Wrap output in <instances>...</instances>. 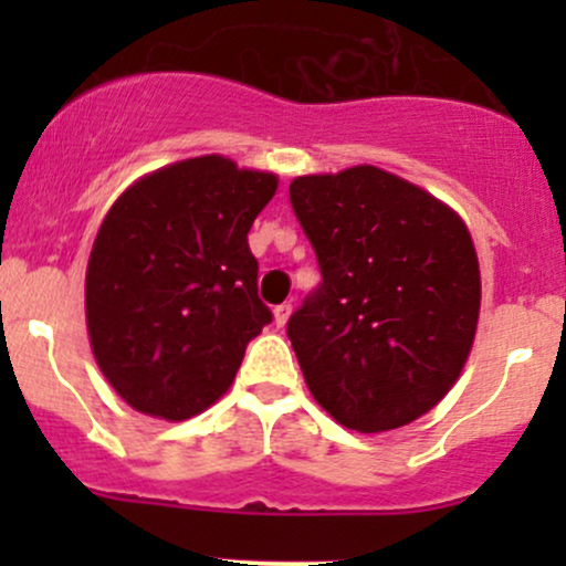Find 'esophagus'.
Masks as SVG:
<instances>
[{"label": "esophagus", "instance_id": "34e87169", "mask_svg": "<svg viewBox=\"0 0 566 566\" xmlns=\"http://www.w3.org/2000/svg\"><path fill=\"white\" fill-rule=\"evenodd\" d=\"M290 314H292V305H290V303L276 305V308H274V322H276V327H284V324H287V319H290Z\"/></svg>", "mask_w": 566, "mask_h": 566}]
</instances>
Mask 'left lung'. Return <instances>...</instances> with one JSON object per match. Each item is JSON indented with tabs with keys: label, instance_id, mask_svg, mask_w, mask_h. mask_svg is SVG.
Listing matches in <instances>:
<instances>
[{
	"label": "left lung",
	"instance_id": "left-lung-1",
	"mask_svg": "<svg viewBox=\"0 0 566 566\" xmlns=\"http://www.w3.org/2000/svg\"><path fill=\"white\" fill-rule=\"evenodd\" d=\"M290 201L322 271L287 322L308 391L350 431L412 423L454 386L476 335L469 229L444 201L369 165L295 178Z\"/></svg>",
	"mask_w": 566,
	"mask_h": 566
}]
</instances>
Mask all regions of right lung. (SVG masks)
<instances>
[{
	"label": "right lung",
	"instance_id": "obj_1",
	"mask_svg": "<svg viewBox=\"0 0 566 566\" xmlns=\"http://www.w3.org/2000/svg\"><path fill=\"white\" fill-rule=\"evenodd\" d=\"M276 175L197 157L146 175L97 229L84 279L95 361L138 412L186 420L229 391L269 324L252 220Z\"/></svg>",
	"mask_w": 566,
	"mask_h": 566
}]
</instances>
